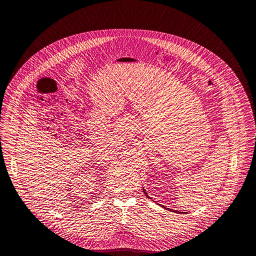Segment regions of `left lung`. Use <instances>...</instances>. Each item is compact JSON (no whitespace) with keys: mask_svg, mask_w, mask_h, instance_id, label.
Returning <instances> with one entry per match:
<instances>
[{"mask_svg":"<svg viewBox=\"0 0 256 256\" xmlns=\"http://www.w3.org/2000/svg\"><path fill=\"white\" fill-rule=\"evenodd\" d=\"M142 190H142V192H144V194L148 196V198H149L150 196H148V192H146V190H144V188H142ZM162 207H164V205H162ZM164 208H166V207H164ZM166 209H168V208H166ZM174 212L175 213H177V211H176V210H175ZM178 213H181V212H178Z\"/></svg>","mask_w":256,"mask_h":256,"instance_id":"left-lung-1","label":"left lung"}]
</instances>
